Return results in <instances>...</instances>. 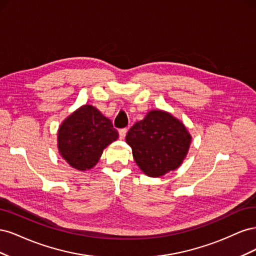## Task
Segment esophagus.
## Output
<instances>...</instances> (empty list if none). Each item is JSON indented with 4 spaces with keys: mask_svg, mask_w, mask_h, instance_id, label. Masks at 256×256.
Instances as JSON below:
<instances>
[{
    "mask_svg": "<svg viewBox=\"0 0 256 256\" xmlns=\"http://www.w3.org/2000/svg\"><path fill=\"white\" fill-rule=\"evenodd\" d=\"M127 131H128L127 128H122V129H120V130H118V134H120V140H124V138H126Z\"/></svg>",
    "mask_w": 256,
    "mask_h": 256,
    "instance_id": "esophagus-1",
    "label": "esophagus"
}]
</instances>
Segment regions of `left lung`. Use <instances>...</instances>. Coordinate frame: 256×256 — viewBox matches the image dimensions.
I'll use <instances>...</instances> for the list:
<instances>
[{
  "label": "left lung",
  "mask_w": 256,
  "mask_h": 256,
  "mask_svg": "<svg viewBox=\"0 0 256 256\" xmlns=\"http://www.w3.org/2000/svg\"><path fill=\"white\" fill-rule=\"evenodd\" d=\"M142 171L159 177L177 168L188 152L191 136L184 124L164 111H150L126 136Z\"/></svg>",
  "instance_id": "8db88e82"
}]
</instances>
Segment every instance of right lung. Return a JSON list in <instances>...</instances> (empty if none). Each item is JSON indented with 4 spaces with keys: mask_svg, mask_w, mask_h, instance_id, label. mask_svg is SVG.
Here are the masks:
<instances>
[{
    "mask_svg": "<svg viewBox=\"0 0 256 256\" xmlns=\"http://www.w3.org/2000/svg\"><path fill=\"white\" fill-rule=\"evenodd\" d=\"M118 138L112 122L92 106H83L58 129L60 154L72 168L85 171L98 162L106 147Z\"/></svg>",
    "mask_w": 256,
    "mask_h": 256,
    "instance_id": "1",
    "label": "right lung"
}]
</instances>
